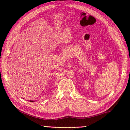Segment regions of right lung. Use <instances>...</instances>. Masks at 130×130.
<instances>
[{"label": "right lung", "instance_id": "add662e5", "mask_svg": "<svg viewBox=\"0 0 130 130\" xmlns=\"http://www.w3.org/2000/svg\"><path fill=\"white\" fill-rule=\"evenodd\" d=\"M30 102H34V101H30Z\"/></svg>", "mask_w": 130, "mask_h": 130}]
</instances>
